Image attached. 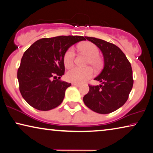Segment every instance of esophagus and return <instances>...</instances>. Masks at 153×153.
<instances>
[{"label":"esophagus","mask_w":153,"mask_h":153,"mask_svg":"<svg viewBox=\"0 0 153 153\" xmlns=\"http://www.w3.org/2000/svg\"><path fill=\"white\" fill-rule=\"evenodd\" d=\"M72 85H74L75 86H77V87H79V86H81L80 84H77V83H72Z\"/></svg>","instance_id":"34e87169"}]
</instances>
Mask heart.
Segmentation results:
<instances>
[{
    "label": "heart",
    "mask_w": 153,
    "mask_h": 153,
    "mask_svg": "<svg viewBox=\"0 0 153 153\" xmlns=\"http://www.w3.org/2000/svg\"><path fill=\"white\" fill-rule=\"evenodd\" d=\"M78 49L88 56L86 65H91L95 69L98 70L102 66V61L100 58V50L96 45L91 42H85L78 45ZM76 53L74 47H70L65 51L63 57L64 65L66 67H71L74 65ZM93 75L91 67L82 69L74 67L71 69L66 74V78L69 82L80 84L90 79Z\"/></svg>",
    "instance_id": "b5f03b06"
}]
</instances>
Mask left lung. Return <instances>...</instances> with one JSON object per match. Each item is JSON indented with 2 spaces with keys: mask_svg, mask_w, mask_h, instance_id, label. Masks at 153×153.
I'll list each match as a JSON object with an SVG mask.
<instances>
[{
  "mask_svg": "<svg viewBox=\"0 0 153 153\" xmlns=\"http://www.w3.org/2000/svg\"><path fill=\"white\" fill-rule=\"evenodd\" d=\"M101 50L104 66L94 79L102 84L89 86V91L83 97L85 105L100 114L117 110L126 103L133 85V71L126 56L119 47L105 40L85 36Z\"/></svg>",
  "mask_w": 153,
  "mask_h": 153,
  "instance_id": "1",
  "label": "left lung"
}]
</instances>
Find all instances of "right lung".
Wrapping results in <instances>:
<instances>
[{
	"instance_id": "right-lung-1",
	"label": "right lung",
	"mask_w": 153,
	"mask_h": 153,
	"mask_svg": "<svg viewBox=\"0 0 153 153\" xmlns=\"http://www.w3.org/2000/svg\"><path fill=\"white\" fill-rule=\"evenodd\" d=\"M86 39L79 36H60L36 41L25 52L17 77L22 96L40 111L56 108L71 84L60 80L65 71L63 57L73 45ZM55 75L59 79L52 81Z\"/></svg>"
}]
</instances>
